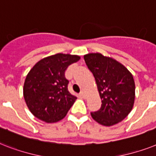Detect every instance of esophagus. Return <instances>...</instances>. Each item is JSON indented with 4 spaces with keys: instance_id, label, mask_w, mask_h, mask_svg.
Masks as SVG:
<instances>
[{
    "instance_id": "34e87169",
    "label": "esophagus",
    "mask_w": 156,
    "mask_h": 156,
    "mask_svg": "<svg viewBox=\"0 0 156 156\" xmlns=\"http://www.w3.org/2000/svg\"><path fill=\"white\" fill-rule=\"evenodd\" d=\"M79 95H80L82 98H85V94H84V92H83V91H81L80 94H79Z\"/></svg>"
}]
</instances>
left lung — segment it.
<instances>
[{"label":"left lung","mask_w":156,"mask_h":156,"mask_svg":"<svg viewBox=\"0 0 156 156\" xmlns=\"http://www.w3.org/2000/svg\"><path fill=\"white\" fill-rule=\"evenodd\" d=\"M85 62L93 74L102 99L101 108L91 116L103 126H112L128 115L135 102V81L121 63L102 54H88Z\"/></svg>","instance_id":"1"}]
</instances>
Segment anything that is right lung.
I'll use <instances>...</instances> for the list:
<instances>
[{
    "label": "right lung",
    "mask_w": 156,
    "mask_h": 156,
    "mask_svg": "<svg viewBox=\"0 0 156 156\" xmlns=\"http://www.w3.org/2000/svg\"><path fill=\"white\" fill-rule=\"evenodd\" d=\"M80 57L57 54L35 64L26 76L23 94L30 112L46 122L62 119L77 99L68 90L65 72Z\"/></svg>",
    "instance_id": "1"
}]
</instances>
